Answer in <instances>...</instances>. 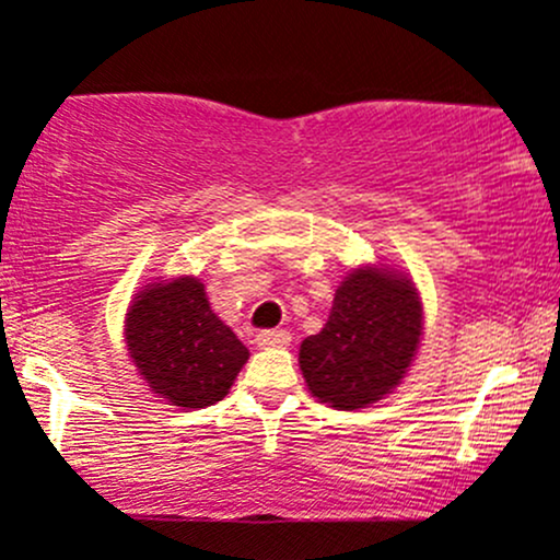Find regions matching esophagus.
Here are the masks:
<instances>
[{
	"label": "esophagus",
	"mask_w": 560,
	"mask_h": 560,
	"mask_svg": "<svg viewBox=\"0 0 560 560\" xmlns=\"http://www.w3.org/2000/svg\"><path fill=\"white\" fill-rule=\"evenodd\" d=\"M290 331L284 329H268V331H260L257 335V346H260L262 350H270V348H287L290 346Z\"/></svg>",
	"instance_id": "obj_1"
}]
</instances>
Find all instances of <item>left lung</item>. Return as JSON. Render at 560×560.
<instances>
[{
    "instance_id": "8db88e82",
    "label": "left lung",
    "mask_w": 560,
    "mask_h": 560,
    "mask_svg": "<svg viewBox=\"0 0 560 560\" xmlns=\"http://www.w3.org/2000/svg\"><path fill=\"white\" fill-rule=\"evenodd\" d=\"M422 335V298L407 270L355 266L337 287L324 329L300 346V372L327 407L366 409L401 385Z\"/></svg>"
}]
</instances>
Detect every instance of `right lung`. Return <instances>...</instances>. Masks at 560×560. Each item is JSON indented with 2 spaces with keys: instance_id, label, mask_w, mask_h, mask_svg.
<instances>
[{
  "instance_id": "add662e5",
  "label": "right lung",
  "mask_w": 560,
  "mask_h": 560,
  "mask_svg": "<svg viewBox=\"0 0 560 560\" xmlns=\"http://www.w3.org/2000/svg\"><path fill=\"white\" fill-rule=\"evenodd\" d=\"M125 346L153 396L180 409L223 401L249 359L196 276H156L140 287L125 313Z\"/></svg>"
}]
</instances>
